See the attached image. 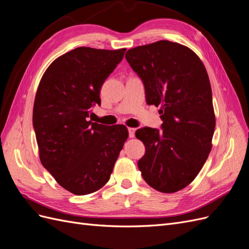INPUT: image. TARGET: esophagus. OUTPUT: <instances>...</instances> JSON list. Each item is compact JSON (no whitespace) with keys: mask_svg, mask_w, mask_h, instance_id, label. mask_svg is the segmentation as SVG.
Listing matches in <instances>:
<instances>
[{"mask_svg":"<svg viewBox=\"0 0 249 249\" xmlns=\"http://www.w3.org/2000/svg\"><path fill=\"white\" fill-rule=\"evenodd\" d=\"M127 132H129V136L131 138H133L135 136V132H136V129H134V127H129V129H127Z\"/></svg>","mask_w":249,"mask_h":249,"instance_id":"obj_1","label":"esophagus"}]
</instances>
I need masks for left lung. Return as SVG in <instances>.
I'll list each match as a JSON object with an SVG mask.
<instances>
[{
    "instance_id": "8db88e82",
    "label": "left lung",
    "mask_w": 249,
    "mask_h": 249,
    "mask_svg": "<svg viewBox=\"0 0 249 249\" xmlns=\"http://www.w3.org/2000/svg\"><path fill=\"white\" fill-rule=\"evenodd\" d=\"M126 61L143 83L147 105H161V130L136 131L145 154L138 168L163 193L182 190L196 178L212 148V89L198 56L182 44L160 40L131 49Z\"/></svg>"
}]
</instances>
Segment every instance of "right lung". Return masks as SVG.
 I'll return each mask as SVG.
<instances>
[{
	"mask_svg": "<svg viewBox=\"0 0 249 249\" xmlns=\"http://www.w3.org/2000/svg\"><path fill=\"white\" fill-rule=\"evenodd\" d=\"M124 52L74 49L49 66L37 89L33 127L40 161L60 186L76 195L92 193L108 182L127 138L124 125L88 120Z\"/></svg>",
	"mask_w": 249,
	"mask_h": 249,
	"instance_id": "obj_1",
	"label": "right lung"
}]
</instances>
